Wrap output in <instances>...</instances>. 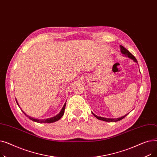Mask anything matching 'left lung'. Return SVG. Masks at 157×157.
Listing matches in <instances>:
<instances>
[{
	"mask_svg": "<svg viewBox=\"0 0 157 157\" xmlns=\"http://www.w3.org/2000/svg\"><path fill=\"white\" fill-rule=\"evenodd\" d=\"M120 51H121V53H122V54H123L125 56H127V57H128L129 59H132L135 62H136V63H137V60H136V59L135 58V56L132 54L128 50H127V49H126V48H125L124 47H123V46H121V45H120ZM92 114H93V115L95 117H96L98 120H102V121H109V122H116V121H120V120H122V119H123L128 114H125V116H123V117H120V118H103V117H97L96 114H95L94 113H92Z\"/></svg>",
	"mask_w": 157,
	"mask_h": 157,
	"instance_id": "left-lung-1",
	"label": "left lung"
}]
</instances>
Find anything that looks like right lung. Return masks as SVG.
Masks as SVG:
<instances>
[{
    "mask_svg": "<svg viewBox=\"0 0 157 157\" xmlns=\"http://www.w3.org/2000/svg\"><path fill=\"white\" fill-rule=\"evenodd\" d=\"M16 103H17L18 105L20 107V105H19V104H18V101H16ZM65 105H66V102L64 104V105H63V106L62 109H61L60 112L59 114H56L55 117H52V118H50L44 119V120H39V119H36V118H32V117H30L28 116V115H27L26 113H25L23 110H21V111H23V113L25 114L26 116H27L30 120H32V121H34L37 122V123H53V122H55V121H58V120H59L62 117V116H63V114H64Z\"/></svg>",
    "mask_w": 157,
    "mask_h": 157,
    "instance_id": "1",
    "label": "right lung"
}]
</instances>
